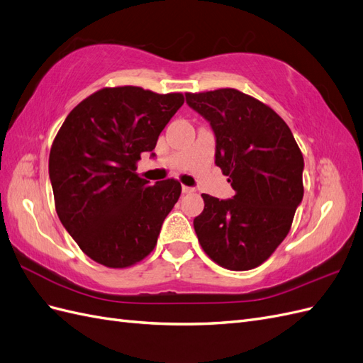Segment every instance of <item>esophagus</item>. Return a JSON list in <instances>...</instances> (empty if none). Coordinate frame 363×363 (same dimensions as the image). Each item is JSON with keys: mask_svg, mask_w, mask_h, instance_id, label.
Wrapping results in <instances>:
<instances>
[{"mask_svg": "<svg viewBox=\"0 0 363 363\" xmlns=\"http://www.w3.org/2000/svg\"><path fill=\"white\" fill-rule=\"evenodd\" d=\"M182 193H194V189L193 187H187V185H184V187H182Z\"/></svg>", "mask_w": 363, "mask_h": 363, "instance_id": "obj_1", "label": "esophagus"}]
</instances>
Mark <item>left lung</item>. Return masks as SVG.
I'll list each match as a JSON object with an SVG mask.
<instances>
[{
  "label": "left lung",
  "mask_w": 363,
  "mask_h": 363,
  "mask_svg": "<svg viewBox=\"0 0 363 363\" xmlns=\"http://www.w3.org/2000/svg\"><path fill=\"white\" fill-rule=\"evenodd\" d=\"M210 123L216 165L235 191L231 199L202 194L193 225L202 250L230 271L266 262L291 230L303 201L304 158L284 120L257 99L223 88L185 94Z\"/></svg>",
  "instance_id": "left-lung-1"
}]
</instances>
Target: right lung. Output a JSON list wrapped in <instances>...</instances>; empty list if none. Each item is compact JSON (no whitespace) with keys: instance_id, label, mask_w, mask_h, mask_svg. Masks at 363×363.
Here are the masks:
<instances>
[{"instance_id":"right-lung-1","label":"right lung","mask_w":363,"mask_h":363,"mask_svg":"<svg viewBox=\"0 0 363 363\" xmlns=\"http://www.w3.org/2000/svg\"><path fill=\"white\" fill-rule=\"evenodd\" d=\"M184 105L181 92L103 88L72 109L50 150L56 211L79 247L106 267L147 257L181 196L174 179L153 185L135 173L160 133Z\"/></svg>"}]
</instances>
